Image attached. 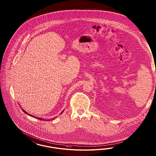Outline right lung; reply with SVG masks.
I'll use <instances>...</instances> for the list:
<instances>
[{
    "label": "right lung",
    "instance_id": "add662e5",
    "mask_svg": "<svg viewBox=\"0 0 156 156\" xmlns=\"http://www.w3.org/2000/svg\"><path fill=\"white\" fill-rule=\"evenodd\" d=\"M22 109V110L23 111V112H24L25 113L27 114H28L29 115H30L31 117H33L34 118H37V119H40V120H42H42L43 121H44V120H45V121H50V120H51V119H50V120H48V119H42V118H37V117H34V116H33V115H31V114H29L27 113H26V112L23 109ZM63 111H64V110H63ZM63 111L61 113H62L63 112ZM53 119H54V118H53Z\"/></svg>",
    "mask_w": 156,
    "mask_h": 156
}]
</instances>
